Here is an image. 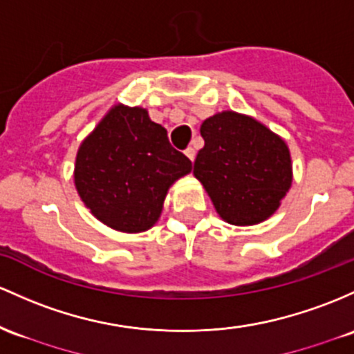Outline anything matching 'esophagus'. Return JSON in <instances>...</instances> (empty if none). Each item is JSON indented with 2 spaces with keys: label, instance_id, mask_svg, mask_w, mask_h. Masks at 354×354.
Masks as SVG:
<instances>
[{
  "label": "esophagus",
  "instance_id": "34e87169",
  "mask_svg": "<svg viewBox=\"0 0 354 354\" xmlns=\"http://www.w3.org/2000/svg\"><path fill=\"white\" fill-rule=\"evenodd\" d=\"M185 154H186V156H188L189 159H192V161H195V156H196V149H195V147H192V146H189V147H186V149H185Z\"/></svg>",
  "mask_w": 354,
  "mask_h": 354
}]
</instances>
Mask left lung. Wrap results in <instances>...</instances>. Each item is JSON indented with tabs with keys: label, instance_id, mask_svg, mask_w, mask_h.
<instances>
[{
	"label": "left lung",
	"instance_id": "left-lung-1",
	"mask_svg": "<svg viewBox=\"0 0 354 354\" xmlns=\"http://www.w3.org/2000/svg\"><path fill=\"white\" fill-rule=\"evenodd\" d=\"M193 174L232 225L269 218L292 183L286 142L257 120L227 111L205 120Z\"/></svg>",
	"mask_w": 354,
	"mask_h": 354
}]
</instances>
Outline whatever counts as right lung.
I'll return each instance as SVG.
<instances>
[{
    "mask_svg": "<svg viewBox=\"0 0 354 354\" xmlns=\"http://www.w3.org/2000/svg\"><path fill=\"white\" fill-rule=\"evenodd\" d=\"M189 171L192 161L147 111L115 106L80 146L75 186L102 223L138 234L156 223L168 188Z\"/></svg>",
    "mask_w": 354,
    "mask_h": 354,
    "instance_id": "right-lung-1",
    "label": "right lung"
}]
</instances>
